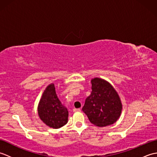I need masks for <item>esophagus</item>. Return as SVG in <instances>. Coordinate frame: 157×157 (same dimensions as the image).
I'll use <instances>...</instances> for the list:
<instances>
[{
    "label": "esophagus",
    "mask_w": 157,
    "mask_h": 157,
    "mask_svg": "<svg viewBox=\"0 0 157 157\" xmlns=\"http://www.w3.org/2000/svg\"><path fill=\"white\" fill-rule=\"evenodd\" d=\"M80 111H81L80 109H73V112H79Z\"/></svg>",
    "instance_id": "obj_1"
}]
</instances>
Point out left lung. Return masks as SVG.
Listing matches in <instances>:
<instances>
[{
  "label": "left lung",
  "mask_w": 157,
  "mask_h": 157,
  "mask_svg": "<svg viewBox=\"0 0 157 157\" xmlns=\"http://www.w3.org/2000/svg\"><path fill=\"white\" fill-rule=\"evenodd\" d=\"M38 111L40 118L51 128L58 129L67 123L68 110L56 96L54 84L49 85L43 93Z\"/></svg>",
  "instance_id": "obj_1"
}]
</instances>
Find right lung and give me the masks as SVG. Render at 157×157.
Returning a JSON list of instances; mask_svg holds the SVG:
<instances>
[{"label":"right lung","mask_w":157,"mask_h":157,"mask_svg":"<svg viewBox=\"0 0 157 157\" xmlns=\"http://www.w3.org/2000/svg\"><path fill=\"white\" fill-rule=\"evenodd\" d=\"M91 82V94L86 98L82 111L96 126L113 124L117 121L122 109L118 94L104 79L94 78Z\"/></svg>","instance_id":"right-lung-1"}]
</instances>
